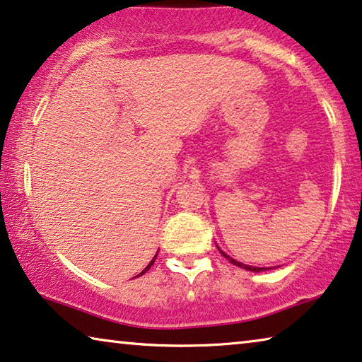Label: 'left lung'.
<instances>
[{
  "mask_svg": "<svg viewBox=\"0 0 362 362\" xmlns=\"http://www.w3.org/2000/svg\"><path fill=\"white\" fill-rule=\"evenodd\" d=\"M217 246V245H216ZM217 250L221 251V255L223 256V257H227V261L228 262H232L233 266H237V267H242V269H245V271H250V272H262V271H269V267H255V266H248V264H243V262H240V261H235L233 257H230L228 256L227 253H223V251L219 248V246H217Z\"/></svg>",
  "mask_w": 362,
  "mask_h": 362,
  "instance_id": "obj_1",
  "label": "left lung"
}]
</instances>
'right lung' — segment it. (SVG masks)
Segmentation results:
<instances>
[{"label":"right lung","instance_id":"add662e5","mask_svg":"<svg viewBox=\"0 0 362 362\" xmlns=\"http://www.w3.org/2000/svg\"><path fill=\"white\" fill-rule=\"evenodd\" d=\"M156 256H158V255H156ZM154 259H156V257H154ZM154 259H153V261H151V262H150V264H148V266H146V267H145V271H141V272H140V274H139V275H136V277H140V275H143V274H145V272H146V271H150V267H151V266H153V262H154Z\"/></svg>","mask_w":362,"mask_h":362}]
</instances>
